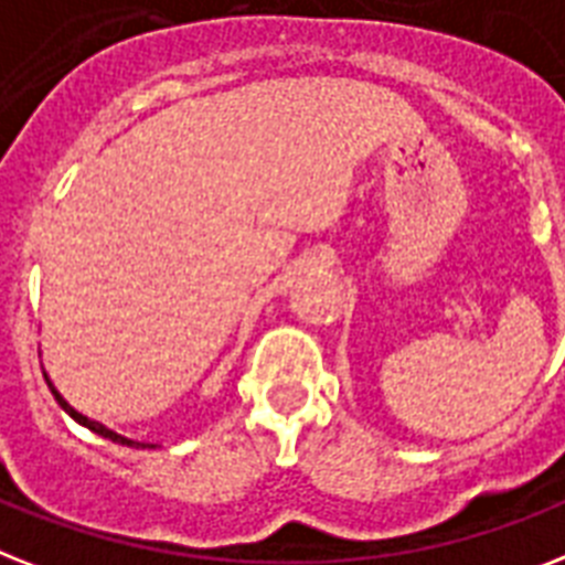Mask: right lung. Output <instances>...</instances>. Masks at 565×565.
I'll return each mask as SVG.
<instances>
[{
	"mask_svg": "<svg viewBox=\"0 0 565 565\" xmlns=\"http://www.w3.org/2000/svg\"><path fill=\"white\" fill-rule=\"evenodd\" d=\"M45 383H49V388H52L54 401H57L60 406H63V412H66L68 417H75V420H77V424H81V426H86V429H92V433H95V435H100V438H109V441L124 444V447H156V444H141V441H132V438H124V435L113 433L109 426H104V424H98V420H92V417L81 415V412L72 409V406H68V403L63 401V394H60L57 388H54V383H52V380H49V374H45Z\"/></svg>",
	"mask_w": 565,
	"mask_h": 565,
	"instance_id": "1",
	"label": "right lung"
}]
</instances>
